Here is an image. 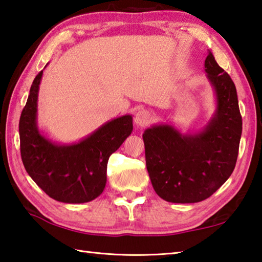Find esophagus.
Instances as JSON below:
<instances>
[{
    "mask_svg": "<svg viewBox=\"0 0 262 262\" xmlns=\"http://www.w3.org/2000/svg\"><path fill=\"white\" fill-rule=\"evenodd\" d=\"M134 121L138 127H145L149 124V121H151V114H149V111L142 109L135 115Z\"/></svg>",
    "mask_w": 262,
    "mask_h": 262,
    "instance_id": "1",
    "label": "esophagus"
}]
</instances>
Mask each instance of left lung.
I'll use <instances>...</instances> for the list:
<instances>
[{
	"instance_id": "1",
	"label": "left lung",
	"mask_w": 262,
	"mask_h": 262,
	"mask_svg": "<svg viewBox=\"0 0 262 262\" xmlns=\"http://www.w3.org/2000/svg\"><path fill=\"white\" fill-rule=\"evenodd\" d=\"M205 72L216 99L207 125L194 134H181L171 125H153L143 134L149 179L155 192L169 203L205 200L235 168L242 134L236 89L210 52Z\"/></svg>"
}]
</instances>
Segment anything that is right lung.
Instances as JSON below:
<instances>
[{"mask_svg":"<svg viewBox=\"0 0 262 262\" xmlns=\"http://www.w3.org/2000/svg\"><path fill=\"white\" fill-rule=\"evenodd\" d=\"M42 71L35 77L19 122L20 152L25 169L49 197L66 204H82L102 193L109 157L133 132V117L105 122L80 142L58 144L37 125V101Z\"/></svg>","mask_w":262,"mask_h":262,"instance_id":"1","label":"right lung"}]
</instances>
